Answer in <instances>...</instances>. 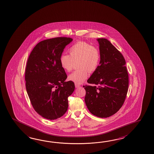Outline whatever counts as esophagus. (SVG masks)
Returning <instances> with one entry per match:
<instances>
[{
  "label": "esophagus",
  "instance_id": "34e87169",
  "mask_svg": "<svg viewBox=\"0 0 154 154\" xmlns=\"http://www.w3.org/2000/svg\"><path fill=\"white\" fill-rule=\"evenodd\" d=\"M81 85H78V84H76L75 83V88H79V87Z\"/></svg>",
  "mask_w": 154,
  "mask_h": 154
}]
</instances>
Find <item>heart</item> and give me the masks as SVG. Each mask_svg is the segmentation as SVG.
I'll list each match as a JSON object with an SVG mask.
<instances>
[{"label":"heart","instance_id":"obj_1","mask_svg":"<svg viewBox=\"0 0 154 154\" xmlns=\"http://www.w3.org/2000/svg\"><path fill=\"white\" fill-rule=\"evenodd\" d=\"M69 55L63 54L59 58L62 68L66 72L72 70L74 62L79 61L80 69L72 72L69 79L76 84H81L88 76V71L93 72L98 67L100 61L99 50L85 41H79L69 49Z\"/></svg>","mask_w":154,"mask_h":154}]
</instances>
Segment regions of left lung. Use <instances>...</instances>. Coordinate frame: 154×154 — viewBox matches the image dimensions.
I'll use <instances>...</instances> for the list:
<instances>
[{"instance_id": "obj_1", "label": "left lung", "mask_w": 154, "mask_h": 154, "mask_svg": "<svg viewBox=\"0 0 154 154\" xmlns=\"http://www.w3.org/2000/svg\"><path fill=\"white\" fill-rule=\"evenodd\" d=\"M100 61L87 82L96 85H83L85 104L89 112L99 118H107L116 113L127 96L129 77L126 62L122 54L109 40L97 39Z\"/></svg>"}]
</instances>
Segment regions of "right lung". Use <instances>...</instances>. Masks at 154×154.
I'll return each instance as SVG.
<instances>
[{
	"label": "right lung",
	"mask_w": 154,
	"mask_h": 154,
	"mask_svg": "<svg viewBox=\"0 0 154 154\" xmlns=\"http://www.w3.org/2000/svg\"><path fill=\"white\" fill-rule=\"evenodd\" d=\"M73 39L58 37L45 40L36 45L27 60L25 70L26 89L35 110L43 118L55 120L68 109V97L75 91L59 58Z\"/></svg>",
	"instance_id": "1"
}]
</instances>
